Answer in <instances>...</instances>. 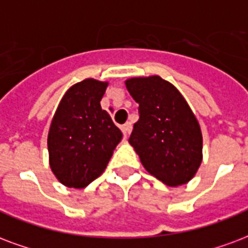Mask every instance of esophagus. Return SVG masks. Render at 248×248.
I'll return each instance as SVG.
<instances>
[{"label": "esophagus", "mask_w": 248, "mask_h": 248, "mask_svg": "<svg viewBox=\"0 0 248 248\" xmlns=\"http://www.w3.org/2000/svg\"><path fill=\"white\" fill-rule=\"evenodd\" d=\"M124 130L126 131V134L131 133V130H133V124H131V122H126V124H124Z\"/></svg>", "instance_id": "34e87169"}]
</instances>
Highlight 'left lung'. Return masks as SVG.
<instances>
[{"instance_id": "obj_1", "label": "left lung", "mask_w": 248, "mask_h": 248, "mask_svg": "<svg viewBox=\"0 0 248 248\" xmlns=\"http://www.w3.org/2000/svg\"><path fill=\"white\" fill-rule=\"evenodd\" d=\"M139 104V121L129 142L148 173L168 186L192 180L202 161V134L177 88L160 76L127 78Z\"/></svg>"}]
</instances>
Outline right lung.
Instances as JSON below:
<instances>
[{
  "mask_svg": "<svg viewBox=\"0 0 248 248\" xmlns=\"http://www.w3.org/2000/svg\"><path fill=\"white\" fill-rule=\"evenodd\" d=\"M108 81L85 78L63 96L49 126V167L60 183L81 189L105 170L124 137L101 108Z\"/></svg>",
  "mask_w": 248,
  "mask_h": 248,
  "instance_id": "right-lung-1",
  "label": "right lung"
}]
</instances>
